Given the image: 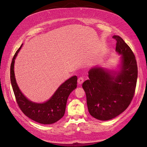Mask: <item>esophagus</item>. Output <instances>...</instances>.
Returning a JSON list of instances; mask_svg holds the SVG:
<instances>
[{
	"instance_id": "obj_1",
	"label": "esophagus",
	"mask_w": 147,
	"mask_h": 147,
	"mask_svg": "<svg viewBox=\"0 0 147 147\" xmlns=\"http://www.w3.org/2000/svg\"><path fill=\"white\" fill-rule=\"evenodd\" d=\"M84 78L82 77H80L78 80H77V82H78V84L80 85H81V84H82V82H84Z\"/></svg>"
}]
</instances>
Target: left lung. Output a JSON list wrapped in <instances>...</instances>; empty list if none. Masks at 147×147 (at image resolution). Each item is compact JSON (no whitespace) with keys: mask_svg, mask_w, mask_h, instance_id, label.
I'll return each instance as SVG.
<instances>
[{"mask_svg":"<svg viewBox=\"0 0 147 147\" xmlns=\"http://www.w3.org/2000/svg\"><path fill=\"white\" fill-rule=\"evenodd\" d=\"M116 51L121 55L120 70L95 67L88 71L89 79L82 84L90 114L99 120L115 118L126 109L134 95L138 76L136 57L128 45L118 35Z\"/></svg>","mask_w":147,"mask_h":147,"instance_id":"1","label":"left lung"}]
</instances>
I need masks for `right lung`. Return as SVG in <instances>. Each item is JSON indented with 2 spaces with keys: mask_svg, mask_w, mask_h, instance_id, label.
<instances>
[{
  "mask_svg": "<svg viewBox=\"0 0 147 147\" xmlns=\"http://www.w3.org/2000/svg\"><path fill=\"white\" fill-rule=\"evenodd\" d=\"M22 46L23 44L15 53L10 66V81L16 101L20 109L30 119L40 124H53L64 116L68 97L77 87V77L74 76L66 80L60 85L51 98L44 103H35L30 100L18 88L14 71L15 59Z\"/></svg>",
  "mask_w": 147,
  "mask_h": 147,
  "instance_id": "1",
  "label": "right lung"
}]
</instances>
